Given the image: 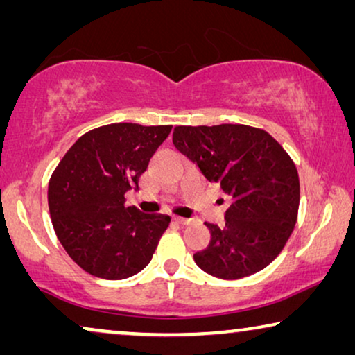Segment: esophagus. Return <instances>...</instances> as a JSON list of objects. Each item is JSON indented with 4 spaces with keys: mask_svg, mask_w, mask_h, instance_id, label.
<instances>
[{
    "mask_svg": "<svg viewBox=\"0 0 355 355\" xmlns=\"http://www.w3.org/2000/svg\"><path fill=\"white\" fill-rule=\"evenodd\" d=\"M174 221L179 223V225H184V226L192 225V220H189V218H182V216H174Z\"/></svg>",
    "mask_w": 355,
    "mask_h": 355,
    "instance_id": "obj_1",
    "label": "esophagus"
}]
</instances>
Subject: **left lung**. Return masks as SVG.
Segmentation results:
<instances>
[{
  "label": "left lung",
  "instance_id": "obj_1",
  "mask_svg": "<svg viewBox=\"0 0 355 355\" xmlns=\"http://www.w3.org/2000/svg\"><path fill=\"white\" fill-rule=\"evenodd\" d=\"M173 144L230 198L225 226L205 223L211 239L193 254L196 263L221 279L268 266L297 221L299 174L286 150L266 130L245 124L178 125Z\"/></svg>",
  "mask_w": 355,
  "mask_h": 355
}]
</instances>
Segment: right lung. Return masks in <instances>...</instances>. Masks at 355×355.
Wrapping results in <instances>:
<instances>
[{
	"label": "right lung",
	"instance_id": "add662e5",
	"mask_svg": "<svg viewBox=\"0 0 355 355\" xmlns=\"http://www.w3.org/2000/svg\"><path fill=\"white\" fill-rule=\"evenodd\" d=\"M171 125L114 123L85 132L67 150L48 184L58 239L87 273L129 278L152 260L171 218L125 207Z\"/></svg>",
	"mask_w": 355,
	"mask_h": 355
}]
</instances>
